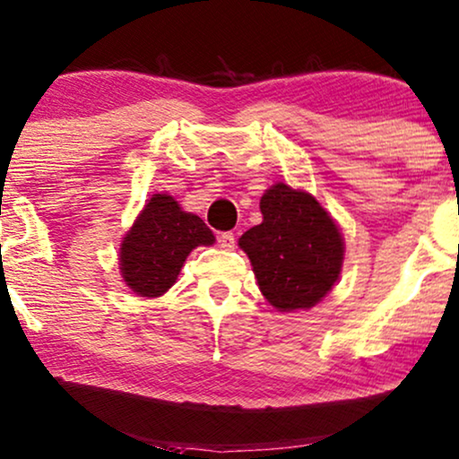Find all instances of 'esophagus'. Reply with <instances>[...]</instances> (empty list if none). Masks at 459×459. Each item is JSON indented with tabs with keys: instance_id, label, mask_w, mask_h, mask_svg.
<instances>
[{
	"instance_id": "34e87169",
	"label": "esophagus",
	"mask_w": 459,
	"mask_h": 459,
	"mask_svg": "<svg viewBox=\"0 0 459 459\" xmlns=\"http://www.w3.org/2000/svg\"><path fill=\"white\" fill-rule=\"evenodd\" d=\"M218 243H221V247L227 251L235 249V235H232V232H222V235L218 237Z\"/></svg>"
}]
</instances>
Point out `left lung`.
<instances>
[{"label": "left lung", "instance_id": "left-lung-1", "mask_svg": "<svg viewBox=\"0 0 459 459\" xmlns=\"http://www.w3.org/2000/svg\"><path fill=\"white\" fill-rule=\"evenodd\" d=\"M262 222L243 232L257 287L279 312L309 309L339 281L345 241L312 193L276 183L260 199Z\"/></svg>", "mask_w": 459, "mask_h": 459}]
</instances>
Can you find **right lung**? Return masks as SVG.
<instances>
[{
  "label": "right lung",
  "instance_id": "obj_1",
  "mask_svg": "<svg viewBox=\"0 0 459 459\" xmlns=\"http://www.w3.org/2000/svg\"><path fill=\"white\" fill-rule=\"evenodd\" d=\"M214 243V232L202 218L185 212L168 193H156L122 237L120 276L139 297H160L177 282L193 249Z\"/></svg>",
  "mask_w": 459,
  "mask_h": 459
}]
</instances>
